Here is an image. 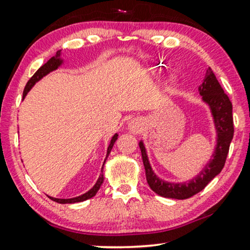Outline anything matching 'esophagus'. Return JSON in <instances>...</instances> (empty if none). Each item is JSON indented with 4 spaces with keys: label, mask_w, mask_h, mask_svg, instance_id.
Instances as JSON below:
<instances>
[{
    "label": "esophagus",
    "mask_w": 250,
    "mask_h": 250,
    "mask_svg": "<svg viewBox=\"0 0 250 250\" xmlns=\"http://www.w3.org/2000/svg\"><path fill=\"white\" fill-rule=\"evenodd\" d=\"M143 125H145V124L141 119H132L129 121L128 128L132 133H140L143 129Z\"/></svg>",
    "instance_id": "obj_1"
}]
</instances>
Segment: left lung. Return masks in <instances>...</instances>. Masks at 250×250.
<instances>
[{"label": "left lung", "mask_w": 250, "mask_h": 250, "mask_svg": "<svg viewBox=\"0 0 250 250\" xmlns=\"http://www.w3.org/2000/svg\"><path fill=\"white\" fill-rule=\"evenodd\" d=\"M198 91L202 96V100L209 107L217 138L216 146H215L211 159L195 177L183 183H172V182L160 179L152 170L145 145L142 141L139 142L143 166L146 168V182L152 191L160 196L175 198V200H186L201 192L215 176L221 173L225 166L232 135H234L231 103L228 96L224 92L210 67L206 70L204 82L198 87Z\"/></svg>", "instance_id": "left-lung-1"}]
</instances>
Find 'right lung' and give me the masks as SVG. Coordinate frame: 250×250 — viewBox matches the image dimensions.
I'll return each mask as SVG.
<instances>
[{
	"mask_svg": "<svg viewBox=\"0 0 250 250\" xmlns=\"http://www.w3.org/2000/svg\"><path fill=\"white\" fill-rule=\"evenodd\" d=\"M61 55H62V50H57L56 55H55V56H53L52 58H50L49 61L46 62V64H44L43 66H42L41 68H39V70H37L36 73L32 76V78L28 80L27 83H26V86H25V88H24L23 99L25 98V97H26L27 92L32 89V87L37 82H39V80H41L42 78L45 77V76L47 75V74H49L50 71L56 70L58 67L62 64V59L61 58ZM117 139H118V134L116 133L112 137L111 141H110V145H109L108 150H107V155H105V159L104 161V163H105V160H107V158H108L109 154H110V152H111V149H112L113 145H115V142L117 141ZM104 166H103V167H101V174L99 176V179L97 180L96 184L92 186V188H90L87 193H84V194H83V195L77 196V197H73V198H55V197H52V196H48V197L50 198V200H53L54 202L59 203V204H73V203L83 202V201H86V200H89V198H91V197H94L96 194H97V192L99 191L101 184L104 183V173H103Z\"/></svg>",
	"mask_w": 250,
	"mask_h": 250,
	"instance_id": "add662e5",
	"label": "right lung"
}]
</instances>
